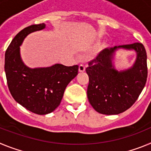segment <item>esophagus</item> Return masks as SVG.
Instances as JSON below:
<instances>
[{"instance_id": "34e87169", "label": "esophagus", "mask_w": 151, "mask_h": 151, "mask_svg": "<svg viewBox=\"0 0 151 151\" xmlns=\"http://www.w3.org/2000/svg\"><path fill=\"white\" fill-rule=\"evenodd\" d=\"M85 70V66L83 64H80L78 66V71L79 72H84Z\"/></svg>"}]
</instances>
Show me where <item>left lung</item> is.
<instances>
[{
    "label": "left lung",
    "instance_id": "left-lung-1",
    "mask_svg": "<svg viewBox=\"0 0 151 151\" xmlns=\"http://www.w3.org/2000/svg\"><path fill=\"white\" fill-rule=\"evenodd\" d=\"M119 47L133 49L137 53L133 67L122 72L116 71L111 65L112 55ZM85 71L89 77L87 94L92 107L102 114H119L134 104L146 84V50L139 42L106 48L88 62Z\"/></svg>",
    "mask_w": 151,
    "mask_h": 151
}]
</instances>
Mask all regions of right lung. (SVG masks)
<instances>
[{
	"label": "right lung",
	"mask_w": 151,
	"mask_h": 151,
	"mask_svg": "<svg viewBox=\"0 0 151 151\" xmlns=\"http://www.w3.org/2000/svg\"><path fill=\"white\" fill-rule=\"evenodd\" d=\"M45 23L20 31L5 52L4 70L10 94L17 102L36 114L45 115L59 106L68 84L78 75V66L55 64L50 67L29 69L24 65L19 46L29 33L41 30Z\"/></svg>",
	"instance_id": "1"
}]
</instances>
